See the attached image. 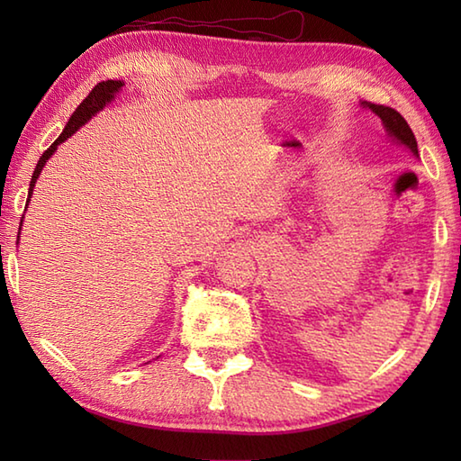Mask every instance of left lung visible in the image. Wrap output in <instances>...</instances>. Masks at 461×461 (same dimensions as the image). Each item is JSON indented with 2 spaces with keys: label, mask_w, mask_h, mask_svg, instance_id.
<instances>
[{
  "label": "left lung",
  "mask_w": 461,
  "mask_h": 461,
  "mask_svg": "<svg viewBox=\"0 0 461 461\" xmlns=\"http://www.w3.org/2000/svg\"><path fill=\"white\" fill-rule=\"evenodd\" d=\"M365 106H368L372 113H376L380 116V121H382V124H384L386 132L393 136L394 140H398L400 144H406L408 149L418 156L416 136H414L412 129H410V124L404 121L402 114L394 109H390V106H384V104H366L365 103Z\"/></svg>",
  "instance_id": "left-lung-1"
}]
</instances>
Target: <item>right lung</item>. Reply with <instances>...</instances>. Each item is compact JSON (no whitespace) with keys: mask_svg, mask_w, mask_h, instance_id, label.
Here are the masks:
<instances>
[{"mask_svg":"<svg viewBox=\"0 0 461 461\" xmlns=\"http://www.w3.org/2000/svg\"><path fill=\"white\" fill-rule=\"evenodd\" d=\"M121 86H122L121 81H103V83H99V85H95V89L89 93V96H86V99H85L79 106H77L73 116H71V119H68V122H67V126H65V131L61 132V136H59V139L43 152L41 158H39V162H37V166H35V172H33V176H32V184H29L27 203H29V198H32L33 188H35V182H37V178H39V174H41L45 162L49 160V156H51V154L57 150L59 144H61L63 140L68 139V136L79 131V126H83L86 121H89L95 113H99V111L103 109V106L113 99L114 93L121 91Z\"/></svg>","mask_w":461,"mask_h":461,"instance_id":"add662e5","label":"right lung"}]
</instances>
